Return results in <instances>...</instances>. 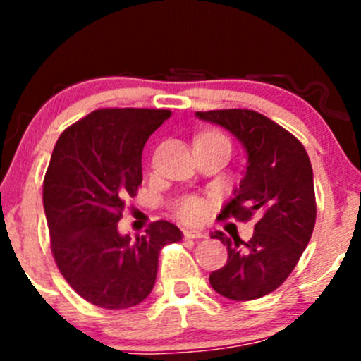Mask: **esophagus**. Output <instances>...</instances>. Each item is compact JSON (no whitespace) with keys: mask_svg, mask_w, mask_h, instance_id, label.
<instances>
[{"mask_svg":"<svg viewBox=\"0 0 361 361\" xmlns=\"http://www.w3.org/2000/svg\"><path fill=\"white\" fill-rule=\"evenodd\" d=\"M183 235L187 239H202L206 238V232L199 231V228H185Z\"/></svg>","mask_w":361,"mask_h":361,"instance_id":"34e87169","label":"esophagus"}]
</instances>
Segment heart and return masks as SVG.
I'll return each mask as SVG.
<instances>
[{
	"label": "heart",
	"instance_id": "1",
	"mask_svg": "<svg viewBox=\"0 0 361 361\" xmlns=\"http://www.w3.org/2000/svg\"><path fill=\"white\" fill-rule=\"evenodd\" d=\"M178 214L187 221H195L202 216V204L197 199H187L178 207Z\"/></svg>",
	"mask_w": 361,
	"mask_h": 361
}]
</instances>
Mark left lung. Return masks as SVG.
<instances>
[{"mask_svg": "<svg viewBox=\"0 0 361 361\" xmlns=\"http://www.w3.org/2000/svg\"><path fill=\"white\" fill-rule=\"evenodd\" d=\"M195 116L228 130L248 157L245 176L218 218H257L253 238L246 243L214 232L213 238L227 246L228 258L211 272L209 283L231 300L260 298L292 274L314 231L311 160L293 134L262 113L213 110Z\"/></svg>", "mask_w": 361, "mask_h": 361, "instance_id": "1", "label": "left lung"}]
</instances>
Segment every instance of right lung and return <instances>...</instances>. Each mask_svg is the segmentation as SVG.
I'll use <instances>...</instances> for the list:
<instances>
[{
    "label": "right lung",
    "mask_w": 361,
    "mask_h": 361,
    "mask_svg": "<svg viewBox=\"0 0 361 361\" xmlns=\"http://www.w3.org/2000/svg\"><path fill=\"white\" fill-rule=\"evenodd\" d=\"M169 110L104 108L68 127L43 181L52 253L73 290L103 309H129L154 290L159 253L181 231L159 220L145 235L120 234L126 201L143 180L141 154Z\"/></svg>",
    "instance_id": "1"
}]
</instances>
